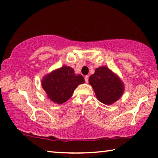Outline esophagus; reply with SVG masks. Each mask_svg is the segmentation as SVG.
Wrapping results in <instances>:
<instances>
[{
  "label": "esophagus",
  "instance_id": "1",
  "mask_svg": "<svg viewBox=\"0 0 158 158\" xmlns=\"http://www.w3.org/2000/svg\"><path fill=\"white\" fill-rule=\"evenodd\" d=\"M89 76H85V77L84 79H85V83H89Z\"/></svg>",
  "mask_w": 158,
  "mask_h": 158
}]
</instances>
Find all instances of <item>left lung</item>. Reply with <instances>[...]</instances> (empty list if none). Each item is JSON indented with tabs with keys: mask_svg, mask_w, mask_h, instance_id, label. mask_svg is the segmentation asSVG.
<instances>
[{
	"mask_svg": "<svg viewBox=\"0 0 158 158\" xmlns=\"http://www.w3.org/2000/svg\"><path fill=\"white\" fill-rule=\"evenodd\" d=\"M89 81L98 100L105 105H111L118 100L124 91L122 81L106 67L96 69Z\"/></svg>",
	"mask_w": 158,
	"mask_h": 158,
	"instance_id": "left-lung-1",
	"label": "left lung"
}]
</instances>
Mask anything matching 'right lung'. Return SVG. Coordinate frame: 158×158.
I'll return each instance as SVG.
<instances>
[{
    "instance_id": "right-lung-1",
    "label": "right lung",
    "mask_w": 158,
    "mask_h": 158,
    "mask_svg": "<svg viewBox=\"0 0 158 158\" xmlns=\"http://www.w3.org/2000/svg\"><path fill=\"white\" fill-rule=\"evenodd\" d=\"M84 81L81 74H74L73 68L63 66L45 76L42 81V85L51 100L62 104L71 98L77 85L84 84Z\"/></svg>"
}]
</instances>
